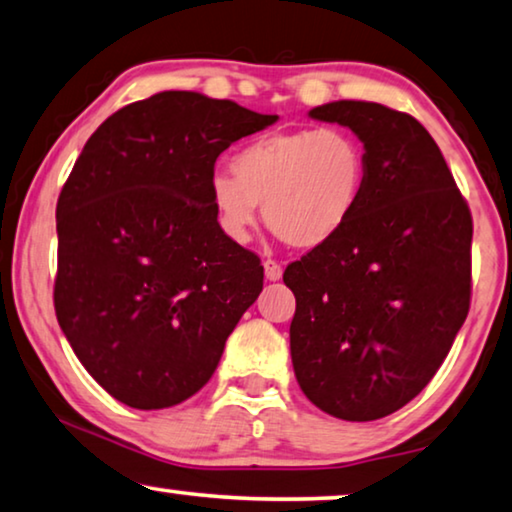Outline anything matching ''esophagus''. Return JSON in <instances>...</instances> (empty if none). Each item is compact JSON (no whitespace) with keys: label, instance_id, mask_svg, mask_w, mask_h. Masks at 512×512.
<instances>
[{"label":"esophagus","instance_id":"esophagus-1","mask_svg":"<svg viewBox=\"0 0 512 512\" xmlns=\"http://www.w3.org/2000/svg\"><path fill=\"white\" fill-rule=\"evenodd\" d=\"M263 270H265V279H268V281H279L281 274H284L281 265L277 261H270V258L263 263Z\"/></svg>","mask_w":512,"mask_h":512}]
</instances>
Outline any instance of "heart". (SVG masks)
<instances>
[{
  "label": "heart",
  "instance_id": "1",
  "mask_svg": "<svg viewBox=\"0 0 512 512\" xmlns=\"http://www.w3.org/2000/svg\"><path fill=\"white\" fill-rule=\"evenodd\" d=\"M231 173L210 177V198L228 238L247 242L263 221L281 242L314 249L344 231L367 182L365 147L337 127L270 133L231 159Z\"/></svg>",
  "mask_w": 512,
  "mask_h": 512
}]
</instances>
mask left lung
Masks as SVG:
<instances>
[{"mask_svg":"<svg viewBox=\"0 0 512 512\" xmlns=\"http://www.w3.org/2000/svg\"><path fill=\"white\" fill-rule=\"evenodd\" d=\"M309 117L362 140L367 182L344 231L284 272L293 369L318 409L367 422L409 404L446 360L469 314L473 221L416 117L369 101Z\"/></svg>","mask_w":512,"mask_h":512,"instance_id":"8db88e82","label":"left lung"}]
</instances>
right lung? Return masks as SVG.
<instances>
[{
	"instance_id": "right-lung-1",
	"label": "right lung",
	"mask_w": 512,
	"mask_h": 512,
	"mask_svg": "<svg viewBox=\"0 0 512 512\" xmlns=\"http://www.w3.org/2000/svg\"><path fill=\"white\" fill-rule=\"evenodd\" d=\"M228 99L159 92L108 117L57 201L55 314L117 402L196 395L258 293L263 265L221 231L210 198L226 147L277 122Z\"/></svg>"
}]
</instances>
